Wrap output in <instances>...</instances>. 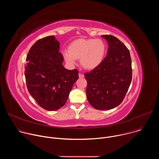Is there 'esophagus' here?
<instances>
[{"label": "esophagus", "mask_w": 159, "mask_h": 159, "mask_svg": "<svg viewBox=\"0 0 159 159\" xmlns=\"http://www.w3.org/2000/svg\"><path fill=\"white\" fill-rule=\"evenodd\" d=\"M79 78L82 79V78H84V75L83 74H79Z\"/></svg>", "instance_id": "esophagus-1"}]
</instances>
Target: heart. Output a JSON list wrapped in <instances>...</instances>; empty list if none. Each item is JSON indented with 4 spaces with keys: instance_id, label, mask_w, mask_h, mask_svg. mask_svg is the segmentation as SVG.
Here are the masks:
<instances>
[{
    "instance_id": "heart-1",
    "label": "heart",
    "mask_w": 159,
    "mask_h": 159,
    "mask_svg": "<svg viewBox=\"0 0 159 159\" xmlns=\"http://www.w3.org/2000/svg\"><path fill=\"white\" fill-rule=\"evenodd\" d=\"M106 44L101 39L80 38L72 41L68 47V51L63 53L66 63L74 65L77 59L86 70H94L103 61L106 53Z\"/></svg>"
}]
</instances>
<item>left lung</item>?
<instances>
[{"label": "left lung", "mask_w": 159, "mask_h": 159, "mask_svg": "<svg viewBox=\"0 0 159 159\" xmlns=\"http://www.w3.org/2000/svg\"><path fill=\"white\" fill-rule=\"evenodd\" d=\"M108 43L106 57L96 69L84 74L89 104L99 110L120 105L131 84V60L128 49L117 38L102 35Z\"/></svg>", "instance_id": "1"}]
</instances>
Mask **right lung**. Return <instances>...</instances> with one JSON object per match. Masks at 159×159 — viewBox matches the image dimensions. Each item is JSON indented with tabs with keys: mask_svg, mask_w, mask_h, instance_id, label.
Listing matches in <instances>:
<instances>
[{
	"mask_svg": "<svg viewBox=\"0 0 159 159\" xmlns=\"http://www.w3.org/2000/svg\"><path fill=\"white\" fill-rule=\"evenodd\" d=\"M60 43L55 36L38 40L26 57L25 75L31 96L43 109H59L66 103L74 83L77 69H66L59 52Z\"/></svg>",
	"mask_w": 159,
	"mask_h": 159,
	"instance_id": "obj_1",
	"label": "right lung"
}]
</instances>
